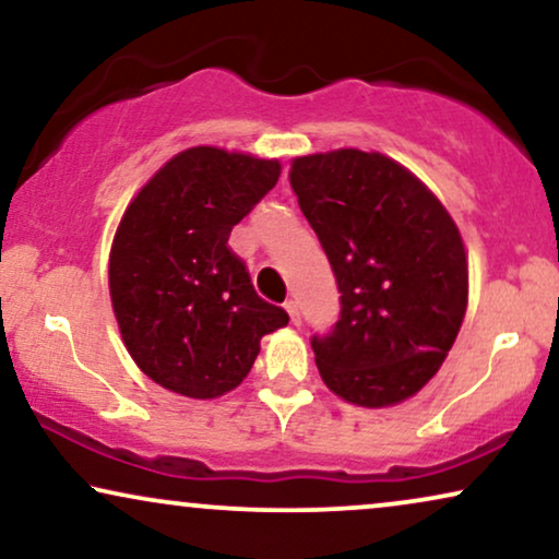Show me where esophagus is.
Instances as JSON below:
<instances>
[{
	"mask_svg": "<svg viewBox=\"0 0 559 559\" xmlns=\"http://www.w3.org/2000/svg\"><path fill=\"white\" fill-rule=\"evenodd\" d=\"M285 310L289 313V321H293L295 325L300 323V310H297V302L295 300H287L285 302Z\"/></svg>",
	"mask_w": 559,
	"mask_h": 559,
	"instance_id": "1",
	"label": "esophagus"
}]
</instances>
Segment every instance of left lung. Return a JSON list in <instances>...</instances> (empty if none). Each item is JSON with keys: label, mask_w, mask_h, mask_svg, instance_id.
Returning a JSON list of instances; mask_svg holds the SVG:
<instances>
[{"label": "left lung", "mask_w": 559, "mask_h": 559, "mask_svg": "<svg viewBox=\"0 0 559 559\" xmlns=\"http://www.w3.org/2000/svg\"><path fill=\"white\" fill-rule=\"evenodd\" d=\"M342 293L333 331L310 338L333 393L365 408L416 395L467 310V253L421 179L382 154L338 148L289 169Z\"/></svg>", "instance_id": "obj_1"}]
</instances>
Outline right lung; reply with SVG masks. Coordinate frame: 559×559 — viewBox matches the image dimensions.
Returning a JSON list of instances; mask_svg holds the SVG:
<instances>
[{
  "label": "right lung",
  "mask_w": 559,
  "mask_h": 559,
  "mask_svg": "<svg viewBox=\"0 0 559 559\" xmlns=\"http://www.w3.org/2000/svg\"><path fill=\"white\" fill-rule=\"evenodd\" d=\"M280 162L187 148L135 194L110 251V297L141 372L187 397H217L249 374L266 333L287 325L230 251L236 223L277 185Z\"/></svg>",
  "instance_id": "1"
}]
</instances>
